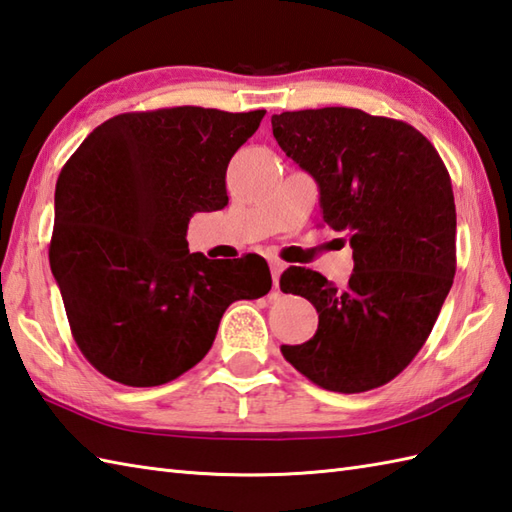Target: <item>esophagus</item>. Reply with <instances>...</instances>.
Returning <instances> with one entry per match:
<instances>
[{
  "instance_id": "1",
  "label": "esophagus",
  "mask_w": 512,
  "mask_h": 512,
  "mask_svg": "<svg viewBox=\"0 0 512 512\" xmlns=\"http://www.w3.org/2000/svg\"><path fill=\"white\" fill-rule=\"evenodd\" d=\"M269 267H271V278H274V287L278 289V280H280V274H282V269H285V265H282L280 260H269Z\"/></svg>"
}]
</instances>
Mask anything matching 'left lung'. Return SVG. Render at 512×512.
I'll list each match as a JSON object with an SVG mask.
<instances>
[{
  "instance_id": "8db88e82",
  "label": "left lung",
  "mask_w": 512,
  "mask_h": 512,
  "mask_svg": "<svg viewBox=\"0 0 512 512\" xmlns=\"http://www.w3.org/2000/svg\"><path fill=\"white\" fill-rule=\"evenodd\" d=\"M280 149L320 188L322 221L346 232L348 285L289 267L280 289L309 300L315 335L282 355L331 392H368L403 372L456 276V203L438 151L407 122L324 107L271 116Z\"/></svg>"
}]
</instances>
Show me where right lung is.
Wrapping results in <instances>:
<instances>
[{"label":"right lung","instance_id":"right-lung-1","mask_svg":"<svg viewBox=\"0 0 512 512\" xmlns=\"http://www.w3.org/2000/svg\"><path fill=\"white\" fill-rule=\"evenodd\" d=\"M265 111L173 107L102 122L63 166L50 267L85 359L131 388L208 355L227 306L269 293L265 258L190 254L195 212L227 206L225 170Z\"/></svg>","mask_w":512,"mask_h":512}]
</instances>
